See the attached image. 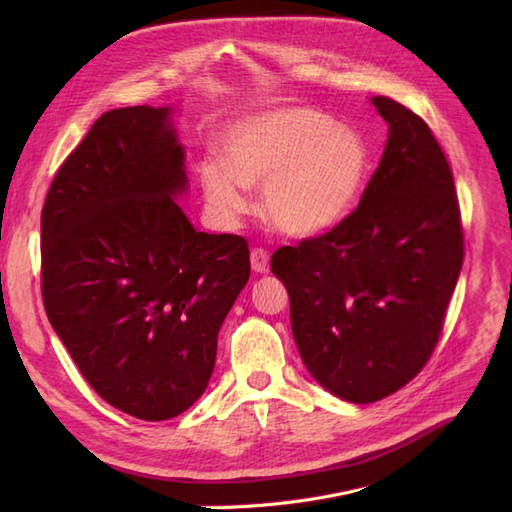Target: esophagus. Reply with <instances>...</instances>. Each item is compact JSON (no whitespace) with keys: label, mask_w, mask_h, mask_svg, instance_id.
<instances>
[{"label":"esophagus","mask_w":512,"mask_h":512,"mask_svg":"<svg viewBox=\"0 0 512 512\" xmlns=\"http://www.w3.org/2000/svg\"><path fill=\"white\" fill-rule=\"evenodd\" d=\"M250 260H252V269L256 273H267L269 271V252L262 250V247H254L252 254H250Z\"/></svg>","instance_id":"1"}]
</instances>
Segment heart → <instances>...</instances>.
<instances>
[{
    "label": "heart",
    "mask_w": 512,
    "mask_h": 512,
    "mask_svg": "<svg viewBox=\"0 0 512 512\" xmlns=\"http://www.w3.org/2000/svg\"><path fill=\"white\" fill-rule=\"evenodd\" d=\"M222 145L226 162L205 158L198 166L215 218L235 222L250 209L247 185L265 183L271 222L297 237L342 222L359 203L371 170V149L361 132L305 106L239 121Z\"/></svg>",
    "instance_id": "b5f03b06"
}]
</instances>
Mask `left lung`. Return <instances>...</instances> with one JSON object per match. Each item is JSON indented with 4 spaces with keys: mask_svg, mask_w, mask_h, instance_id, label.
I'll use <instances>...</instances> for the list:
<instances>
[{
    "mask_svg": "<svg viewBox=\"0 0 512 512\" xmlns=\"http://www.w3.org/2000/svg\"><path fill=\"white\" fill-rule=\"evenodd\" d=\"M371 104L389 141L361 203L271 258L307 371L352 404L397 393L427 365L463 265L455 179L436 136L404 104Z\"/></svg>",
    "mask_w": 512,
    "mask_h": 512,
    "instance_id": "obj_1",
    "label": "left lung"
}]
</instances>
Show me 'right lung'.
<instances>
[{
	"instance_id": "1",
	"label": "right lung",
	"mask_w": 512,
	"mask_h": 512,
	"mask_svg": "<svg viewBox=\"0 0 512 512\" xmlns=\"http://www.w3.org/2000/svg\"><path fill=\"white\" fill-rule=\"evenodd\" d=\"M170 108L104 113L44 198L42 303L106 404L166 421L205 393L218 333L250 280L239 235H207L173 196L185 190Z\"/></svg>"
}]
</instances>
